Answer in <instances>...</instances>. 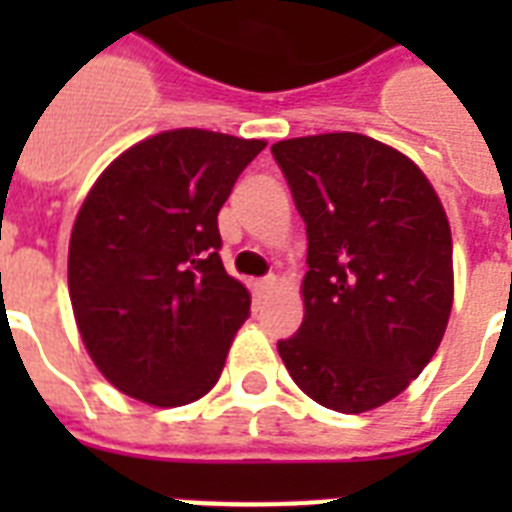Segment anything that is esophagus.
I'll return each instance as SVG.
<instances>
[{"label": "esophagus", "mask_w": 512, "mask_h": 512, "mask_svg": "<svg viewBox=\"0 0 512 512\" xmlns=\"http://www.w3.org/2000/svg\"><path fill=\"white\" fill-rule=\"evenodd\" d=\"M276 284H279V279H276V276H265V279L255 281V292L260 297H268L273 289H276Z\"/></svg>", "instance_id": "1"}]
</instances>
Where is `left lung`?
I'll return each mask as SVG.
<instances>
[{
  "mask_svg": "<svg viewBox=\"0 0 512 512\" xmlns=\"http://www.w3.org/2000/svg\"><path fill=\"white\" fill-rule=\"evenodd\" d=\"M308 233L305 316L279 356L305 396L342 414L396 398L452 313V231L433 185L358 132L273 143Z\"/></svg>",
  "mask_w": 512,
  "mask_h": 512,
  "instance_id": "8db88e82",
  "label": "left lung"
}]
</instances>
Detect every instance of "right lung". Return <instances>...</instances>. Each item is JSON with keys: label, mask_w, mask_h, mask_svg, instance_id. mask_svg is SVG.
I'll list each match as a JSON object with an SVG mask.
<instances>
[{"label": "right lung", "mask_w": 512, "mask_h": 512, "mask_svg": "<svg viewBox=\"0 0 512 512\" xmlns=\"http://www.w3.org/2000/svg\"><path fill=\"white\" fill-rule=\"evenodd\" d=\"M263 148L223 132H162L87 193L68 292L87 353L127 396L183 406L215 388L252 303L223 268L217 212Z\"/></svg>", "instance_id": "right-lung-1"}]
</instances>
